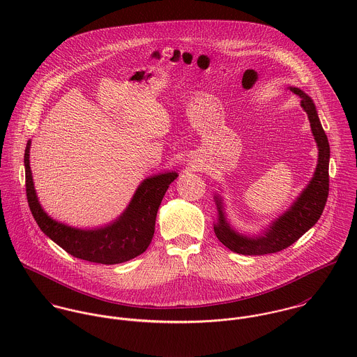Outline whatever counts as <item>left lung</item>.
I'll list each match as a JSON object with an SVG mask.
<instances>
[{"label":"left lung","mask_w":357,"mask_h":357,"mask_svg":"<svg viewBox=\"0 0 357 357\" xmlns=\"http://www.w3.org/2000/svg\"><path fill=\"white\" fill-rule=\"evenodd\" d=\"M289 89L300 96L301 105L307 114L310 130L319 151L317 165L310 181L296 201L258 234H242L235 229L227 218L222 197L220 194L214 195L217 207V220L214 222L215 236L225 248L238 255H271L289 248L317 222L327 202L330 162V144L327 136L319 121L313 100L304 91L296 86H289Z\"/></svg>","instance_id":"obj_1"}]
</instances>
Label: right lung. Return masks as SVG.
Returning <instances> with one entry per match:
<instances>
[{
  "instance_id": "obj_1",
  "label": "right lung",
  "mask_w": 357,
  "mask_h": 357,
  "mask_svg": "<svg viewBox=\"0 0 357 357\" xmlns=\"http://www.w3.org/2000/svg\"><path fill=\"white\" fill-rule=\"evenodd\" d=\"M30 146L24 151L27 201L41 231L68 255L98 264H121L143 255L153 241L159 204L177 172H165L144 178L123 213L98 228H75L48 215L38 201L30 167Z\"/></svg>"
}]
</instances>
